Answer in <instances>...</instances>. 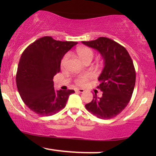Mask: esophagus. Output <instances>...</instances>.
I'll return each mask as SVG.
<instances>
[{
	"mask_svg": "<svg viewBox=\"0 0 156 156\" xmlns=\"http://www.w3.org/2000/svg\"><path fill=\"white\" fill-rule=\"evenodd\" d=\"M76 92H80V93H83L84 92V89H79V88H76Z\"/></svg>",
	"mask_w": 156,
	"mask_h": 156,
	"instance_id": "esophagus-1",
	"label": "esophagus"
}]
</instances>
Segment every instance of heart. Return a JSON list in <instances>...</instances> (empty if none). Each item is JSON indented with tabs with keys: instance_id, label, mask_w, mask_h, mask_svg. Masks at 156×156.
<instances>
[{
	"instance_id": "1",
	"label": "heart",
	"mask_w": 156,
	"mask_h": 156,
	"mask_svg": "<svg viewBox=\"0 0 156 156\" xmlns=\"http://www.w3.org/2000/svg\"><path fill=\"white\" fill-rule=\"evenodd\" d=\"M76 52L77 54H78L80 59L83 61V62H85L87 60H92L93 57H94V52H93L91 48L88 47H83V46H82V47L78 48L76 50ZM68 58H69V54H66L64 55L62 60V66H64ZM89 78H90V76L89 75L80 76L76 79V83L80 86L84 85L86 83V82L89 79Z\"/></svg>"
}]
</instances>
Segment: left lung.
<instances>
[{
	"mask_svg": "<svg viewBox=\"0 0 156 156\" xmlns=\"http://www.w3.org/2000/svg\"><path fill=\"white\" fill-rule=\"evenodd\" d=\"M82 43L97 50L104 60L98 87L103 95H94L92 101L85 105L86 108L100 119L115 117L127 106L133 94L136 83L133 61L123 46L106 37Z\"/></svg>",
	"mask_w": 156,
	"mask_h": 156,
	"instance_id": "obj_1",
	"label": "left lung"
}]
</instances>
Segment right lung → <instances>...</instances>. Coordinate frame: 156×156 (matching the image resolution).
<instances>
[{
    "instance_id": "add662e5",
    "label": "right lung",
    "mask_w": 156,
    "mask_h": 156,
    "mask_svg": "<svg viewBox=\"0 0 156 156\" xmlns=\"http://www.w3.org/2000/svg\"><path fill=\"white\" fill-rule=\"evenodd\" d=\"M76 42L57 41L51 37L36 40L23 51L16 83L25 104L41 116H51L65 107L73 89L55 91L53 77L60 72L61 61Z\"/></svg>"
}]
</instances>
